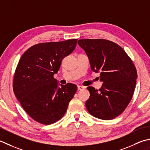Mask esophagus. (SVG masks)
<instances>
[{
  "label": "esophagus",
  "mask_w": 150,
  "mask_h": 150,
  "mask_svg": "<svg viewBox=\"0 0 150 150\" xmlns=\"http://www.w3.org/2000/svg\"><path fill=\"white\" fill-rule=\"evenodd\" d=\"M85 87L83 86H81V85H78V90H83Z\"/></svg>",
  "instance_id": "obj_1"
}]
</instances>
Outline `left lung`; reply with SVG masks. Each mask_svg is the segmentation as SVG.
I'll return each instance as SVG.
<instances>
[{"instance_id":"left-lung-1","label":"left lung","mask_w":150,"mask_h":150,"mask_svg":"<svg viewBox=\"0 0 150 150\" xmlns=\"http://www.w3.org/2000/svg\"><path fill=\"white\" fill-rule=\"evenodd\" d=\"M78 45L89 59L91 70L100 72L99 91L88 87L86 102L93 117L108 120L120 115L129 104L136 85L137 72L126 52L118 45L102 39H79Z\"/></svg>"}]
</instances>
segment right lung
Listing matches in <instances>:
<instances>
[{"mask_svg":"<svg viewBox=\"0 0 150 150\" xmlns=\"http://www.w3.org/2000/svg\"><path fill=\"white\" fill-rule=\"evenodd\" d=\"M78 39L35 45L23 54L15 70L13 92L30 117L53 124L63 117L77 86L58 83L57 73L65 57L75 49Z\"/></svg>","mask_w":150,"mask_h":150,"instance_id":"1","label":"right lung"}]
</instances>
